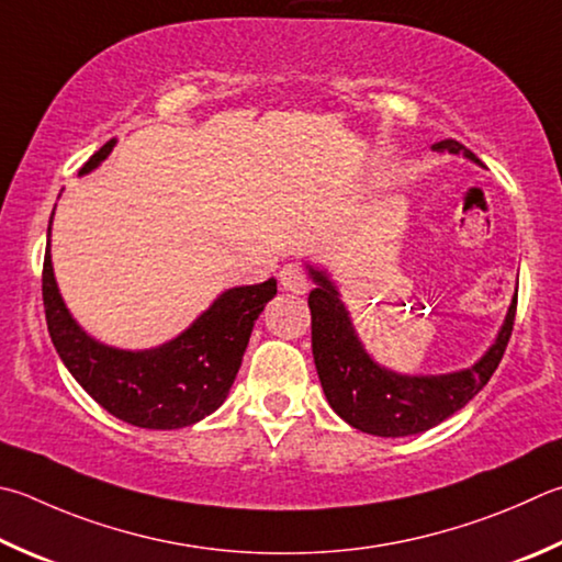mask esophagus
<instances>
[{
	"label": "esophagus",
	"mask_w": 562,
	"mask_h": 562,
	"mask_svg": "<svg viewBox=\"0 0 562 562\" xmlns=\"http://www.w3.org/2000/svg\"><path fill=\"white\" fill-rule=\"evenodd\" d=\"M280 284L284 290L294 292V294H304L310 290V280L300 265H284V268L280 270Z\"/></svg>",
	"instance_id": "1"
}]
</instances>
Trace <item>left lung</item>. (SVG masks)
Listing matches in <instances>:
<instances>
[{"instance_id":"obj_1","label":"left lung","mask_w":562,"mask_h":562,"mask_svg":"<svg viewBox=\"0 0 562 562\" xmlns=\"http://www.w3.org/2000/svg\"><path fill=\"white\" fill-rule=\"evenodd\" d=\"M435 147L482 165L457 139ZM316 288L310 292L312 353L324 395L334 413L351 427L379 437H405L430 430L472 401L502 363L516 319V297L496 341L472 369L445 375H401L381 369L359 341L344 302L324 270L310 268Z\"/></svg>"}]
</instances>
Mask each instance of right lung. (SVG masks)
I'll use <instances>...</instances> for the list:
<instances>
[{
	"instance_id": "1",
	"label": "right lung",
	"mask_w": 562,
	"mask_h": 562,
	"mask_svg": "<svg viewBox=\"0 0 562 562\" xmlns=\"http://www.w3.org/2000/svg\"><path fill=\"white\" fill-rule=\"evenodd\" d=\"M112 147L115 139L100 147L80 167V175L95 169ZM41 290L50 341L83 391L110 415L130 425L177 430L203 420L226 401L252 324L278 294V282L270 278L260 284L226 290L187 331L147 351L112 349L80 329L60 300L50 265V240L46 243Z\"/></svg>"
}]
</instances>
